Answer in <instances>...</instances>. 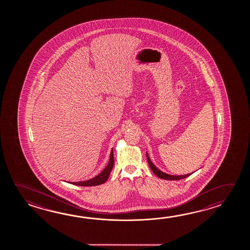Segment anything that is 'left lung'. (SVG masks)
<instances>
[{
	"mask_svg": "<svg viewBox=\"0 0 250 250\" xmlns=\"http://www.w3.org/2000/svg\"><path fill=\"white\" fill-rule=\"evenodd\" d=\"M146 158H147V162H148L149 166H150V168H151V170H153V172H154L155 175L157 176V177H159L161 179H163V180H166V181H179V180H181V179H184V178H187V177H188V176H190V174H187V175H170V174H167V173H165V172H163L162 170H160L159 169H157L155 166H154V164L151 162V160L149 158L148 154L146 153Z\"/></svg>",
	"mask_w": 250,
	"mask_h": 250,
	"instance_id": "1",
	"label": "left lung"
}]
</instances>
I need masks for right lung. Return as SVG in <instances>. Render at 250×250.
<instances>
[{"label": "right lung", "mask_w": 250, "mask_h": 250, "mask_svg": "<svg viewBox=\"0 0 250 250\" xmlns=\"http://www.w3.org/2000/svg\"><path fill=\"white\" fill-rule=\"evenodd\" d=\"M114 165V157H113V150L112 149L111 152V155H110V161L108 163L106 167L104 168V170L102 171L100 174L91 179L89 181H80V182H71L74 185H78V186L82 187H90V186H97V185H101L103 183H104L105 181L108 180L110 173L112 170V167Z\"/></svg>", "instance_id": "obj_1"}]
</instances>
